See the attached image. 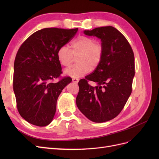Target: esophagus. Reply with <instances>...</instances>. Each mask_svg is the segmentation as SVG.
<instances>
[{"label":"esophagus","mask_w":159,"mask_h":159,"mask_svg":"<svg viewBox=\"0 0 159 159\" xmlns=\"http://www.w3.org/2000/svg\"><path fill=\"white\" fill-rule=\"evenodd\" d=\"M72 81H73L74 82H75V83H78L79 79L78 78H72Z\"/></svg>","instance_id":"34e87169"}]
</instances>
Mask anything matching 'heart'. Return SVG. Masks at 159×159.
I'll use <instances>...</instances> for the list:
<instances>
[{"instance_id": "obj_1", "label": "heart", "mask_w": 159, "mask_h": 159, "mask_svg": "<svg viewBox=\"0 0 159 159\" xmlns=\"http://www.w3.org/2000/svg\"><path fill=\"white\" fill-rule=\"evenodd\" d=\"M71 50L61 46L57 52V57L61 66L69 67L77 57L78 64L66 70V74L73 78H80L94 70L102 62L103 47L92 38L80 36L71 44Z\"/></svg>"}]
</instances>
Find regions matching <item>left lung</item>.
<instances>
[{
    "instance_id": "1",
    "label": "left lung",
    "mask_w": 159,
    "mask_h": 159,
    "mask_svg": "<svg viewBox=\"0 0 159 159\" xmlns=\"http://www.w3.org/2000/svg\"><path fill=\"white\" fill-rule=\"evenodd\" d=\"M84 34L100 38L103 55L98 68L79 81L76 104L91 121L103 123L117 117L131 94L134 53L126 38L113 26L96 28ZM89 80L97 86H91Z\"/></svg>"
}]
</instances>
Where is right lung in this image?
<instances>
[{
    "instance_id": "right-lung-1",
    "label": "right lung",
    "mask_w": 159,
    "mask_h": 159,
    "mask_svg": "<svg viewBox=\"0 0 159 159\" xmlns=\"http://www.w3.org/2000/svg\"><path fill=\"white\" fill-rule=\"evenodd\" d=\"M78 30L44 28L33 33L19 48L14 60L13 89L18 113L28 123L44 127L54 118L57 98L72 80L69 76L61 78L57 52ZM55 79L59 80L54 83Z\"/></svg>"
}]
</instances>
